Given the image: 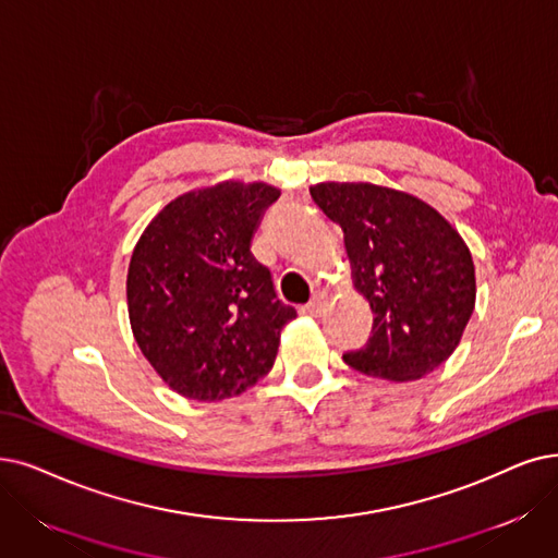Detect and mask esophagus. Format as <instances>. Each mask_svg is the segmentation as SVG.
<instances>
[{
    "label": "esophagus",
    "instance_id": "esophagus-1",
    "mask_svg": "<svg viewBox=\"0 0 558 558\" xmlns=\"http://www.w3.org/2000/svg\"><path fill=\"white\" fill-rule=\"evenodd\" d=\"M323 308H325V300H323V295H316L314 300H311L306 306H304V311L308 316H320L323 314Z\"/></svg>",
    "mask_w": 558,
    "mask_h": 558
}]
</instances>
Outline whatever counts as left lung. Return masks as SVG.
Instances as JSON below:
<instances>
[{
    "label": "left lung",
    "instance_id": "1",
    "mask_svg": "<svg viewBox=\"0 0 558 558\" xmlns=\"http://www.w3.org/2000/svg\"><path fill=\"white\" fill-rule=\"evenodd\" d=\"M316 206L343 231L354 288L373 311L354 371L408 383L441 366L476 302L474 260L460 233L421 198L373 183H318Z\"/></svg>",
    "mask_w": 558,
    "mask_h": 558
}]
</instances>
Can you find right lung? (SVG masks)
I'll return each instance as SVG.
<instances>
[{
    "mask_svg": "<svg viewBox=\"0 0 558 558\" xmlns=\"http://www.w3.org/2000/svg\"><path fill=\"white\" fill-rule=\"evenodd\" d=\"M279 194L233 181L187 192L158 213L132 252V333L185 398L221 400L256 385L275 364L283 325L298 316L250 252Z\"/></svg>",
    "mask_w": 558,
    "mask_h": 558,
    "instance_id": "obj_1",
    "label": "right lung"
}]
</instances>
